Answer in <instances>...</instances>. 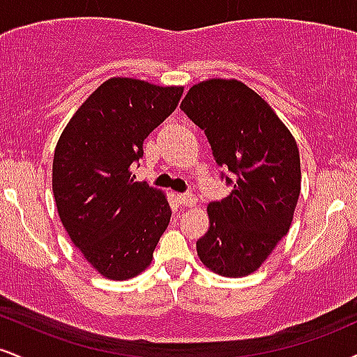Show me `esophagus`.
<instances>
[{
    "label": "esophagus",
    "mask_w": 357,
    "mask_h": 357,
    "mask_svg": "<svg viewBox=\"0 0 357 357\" xmlns=\"http://www.w3.org/2000/svg\"><path fill=\"white\" fill-rule=\"evenodd\" d=\"M178 202L183 206H195L196 196L191 195V192H181V195H178Z\"/></svg>",
    "instance_id": "34e87169"
}]
</instances>
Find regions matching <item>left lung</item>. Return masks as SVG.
Segmentation results:
<instances>
[{"label":"left lung","instance_id":"8db88e82","mask_svg":"<svg viewBox=\"0 0 357 357\" xmlns=\"http://www.w3.org/2000/svg\"><path fill=\"white\" fill-rule=\"evenodd\" d=\"M181 110L204 130L231 192L208 204L210 228L196 250L208 268L243 277L289 231L301 195L297 142L272 107L238 80L192 85Z\"/></svg>","mask_w":357,"mask_h":357}]
</instances>
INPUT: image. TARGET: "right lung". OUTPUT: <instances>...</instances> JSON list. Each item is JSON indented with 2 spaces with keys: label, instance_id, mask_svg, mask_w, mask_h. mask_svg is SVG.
<instances>
[{
  "label": "right lung",
  "instance_id": "obj_1",
  "mask_svg": "<svg viewBox=\"0 0 357 357\" xmlns=\"http://www.w3.org/2000/svg\"><path fill=\"white\" fill-rule=\"evenodd\" d=\"M183 87L114 77L73 114L53 155L52 186L65 230L112 280L141 273L171 220L165 192L134 181L144 139L176 109Z\"/></svg>",
  "mask_w": 357,
  "mask_h": 357
}]
</instances>
